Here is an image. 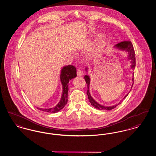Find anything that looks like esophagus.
I'll use <instances>...</instances> for the list:
<instances>
[{"label":"esophagus","instance_id":"obj_1","mask_svg":"<svg viewBox=\"0 0 156 156\" xmlns=\"http://www.w3.org/2000/svg\"><path fill=\"white\" fill-rule=\"evenodd\" d=\"M83 75V71H82L81 69H78L77 70V75H78V76H81Z\"/></svg>","mask_w":156,"mask_h":156}]
</instances>
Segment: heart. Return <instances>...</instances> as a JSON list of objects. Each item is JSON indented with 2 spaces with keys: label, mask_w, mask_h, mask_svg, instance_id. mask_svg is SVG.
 <instances>
[{
  "label": "heart",
  "mask_w": 156,
  "mask_h": 156,
  "mask_svg": "<svg viewBox=\"0 0 156 156\" xmlns=\"http://www.w3.org/2000/svg\"><path fill=\"white\" fill-rule=\"evenodd\" d=\"M102 41H103V36L101 35L97 38V40L95 41V43H94V44L90 48L89 50V54L90 55L94 54L101 49L102 45Z\"/></svg>",
  "instance_id": "b5f03b06"
}]
</instances>
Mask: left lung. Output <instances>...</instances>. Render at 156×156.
<instances>
[{
	"label": "left lung",
	"mask_w": 156,
	"mask_h": 156,
	"mask_svg": "<svg viewBox=\"0 0 156 156\" xmlns=\"http://www.w3.org/2000/svg\"><path fill=\"white\" fill-rule=\"evenodd\" d=\"M115 47L122 50H125L127 52H128L129 55H128V59H131V62H132V66H131V68L134 69L135 66H136V58H135V52H134V50L133 46L132 43V42L130 41H122L120 43H119L118 44L115 45ZM86 71H87V68H85ZM133 75L134 76V73H133ZM85 80L86 81V83L87 84V87H88V90L87 91V94L88 97V99H89V102L91 104V105L95 107V108H97L99 110H107V111H110L113 109H114L115 108H116L119 104H120V102H119L118 105H115L114 106H105L103 105H101L100 104L97 103V102L92 98V97H91L90 92H89V83H90V78H89L88 75H85ZM132 81H133V84L132 86V87L133 85L134 78H132ZM128 95V94H127L125 97H124L123 99H125L127 96ZM120 101V102H122Z\"/></svg>",
	"instance_id": "left-lung-1"
}]
</instances>
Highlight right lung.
I'll use <instances>...</instances> for the list:
<instances>
[{"mask_svg":"<svg viewBox=\"0 0 156 156\" xmlns=\"http://www.w3.org/2000/svg\"><path fill=\"white\" fill-rule=\"evenodd\" d=\"M76 76V68L69 65L63 67L61 71L60 79L62 85V94L61 100L59 103L57 104L55 107L49 108V109H43L38 108V109L42 111L49 112V113H56L61 110L67 104L68 102V82Z\"/></svg>","mask_w":156,"mask_h":156,"instance_id":"add662e5","label":"right lung"}]
</instances>
